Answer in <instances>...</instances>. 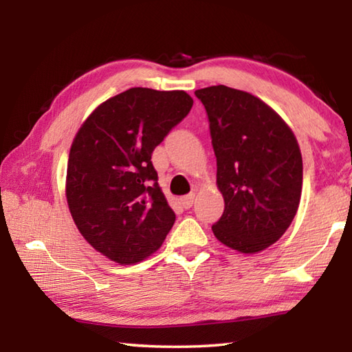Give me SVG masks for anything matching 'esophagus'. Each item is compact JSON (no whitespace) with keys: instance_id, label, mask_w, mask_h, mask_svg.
<instances>
[{"instance_id":"34e87169","label":"esophagus","mask_w":352,"mask_h":352,"mask_svg":"<svg viewBox=\"0 0 352 352\" xmlns=\"http://www.w3.org/2000/svg\"><path fill=\"white\" fill-rule=\"evenodd\" d=\"M194 199H195V195L194 194H189V195H184V197H182V205L186 208H190L194 205Z\"/></svg>"}]
</instances>
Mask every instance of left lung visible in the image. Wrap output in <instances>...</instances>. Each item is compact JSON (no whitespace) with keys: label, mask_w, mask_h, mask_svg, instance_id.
Returning <instances> with one entry per match:
<instances>
[{"label":"left lung","mask_w":352,"mask_h":352,"mask_svg":"<svg viewBox=\"0 0 352 352\" xmlns=\"http://www.w3.org/2000/svg\"><path fill=\"white\" fill-rule=\"evenodd\" d=\"M210 119L225 210L212 233L253 254L275 243L298 211L302 158L292 129L264 100L214 85L195 91Z\"/></svg>","instance_id":"1"}]
</instances>
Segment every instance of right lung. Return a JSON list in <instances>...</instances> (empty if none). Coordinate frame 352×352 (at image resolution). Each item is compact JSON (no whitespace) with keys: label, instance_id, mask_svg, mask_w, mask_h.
<instances>
[{"label":"right lung","instance_id":"1","mask_svg":"<svg viewBox=\"0 0 352 352\" xmlns=\"http://www.w3.org/2000/svg\"><path fill=\"white\" fill-rule=\"evenodd\" d=\"M192 104L183 90L130 88L98 105L76 133L65 184L68 208L85 241L110 261H144L174 225L151 158Z\"/></svg>","mask_w":352,"mask_h":352}]
</instances>
